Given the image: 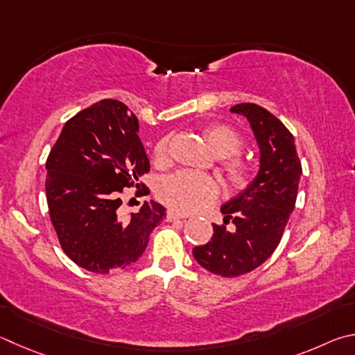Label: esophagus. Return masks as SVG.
<instances>
[{
	"label": "esophagus",
	"mask_w": 355,
	"mask_h": 355,
	"mask_svg": "<svg viewBox=\"0 0 355 355\" xmlns=\"http://www.w3.org/2000/svg\"><path fill=\"white\" fill-rule=\"evenodd\" d=\"M181 218H185V215H181L178 212H174V210H170V212L166 214V220L168 221H174V220H181Z\"/></svg>",
	"instance_id": "1"
}]
</instances>
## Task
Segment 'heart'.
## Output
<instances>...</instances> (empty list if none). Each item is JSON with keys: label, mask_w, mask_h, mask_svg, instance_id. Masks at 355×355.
<instances>
[{"label": "heart", "mask_w": 355, "mask_h": 355, "mask_svg": "<svg viewBox=\"0 0 355 355\" xmlns=\"http://www.w3.org/2000/svg\"><path fill=\"white\" fill-rule=\"evenodd\" d=\"M206 141L212 151L220 157H232L243 148L240 134L226 124H215L204 132ZM168 153V139L164 137L155 143L154 154L159 160L165 159ZM229 181L235 189H246L254 174L246 164L232 160L226 165ZM218 182L212 176L195 171H178L165 178L159 187V198L168 207L176 212L191 214L210 206L218 198Z\"/></svg>", "instance_id": "1"}]
</instances>
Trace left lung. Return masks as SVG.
<instances>
[{"instance_id":"left-lung-1","label":"left lung","mask_w":355,"mask_h":355,"mask_svg":"<svg viewBox=\"0 0 355 355\" xmlns=\"http://www.w3.org/2000/svg\"><path fill=\"white\" fill-rule=\"evenodd\" d=\"M231 112L250 121L260 166L254 181L221 206L225 225H214L212 239L193 248L196 262L223 277L246 275L275 252L295 209L302 174L293 135L279 118L252 103L234 105ZM229 220L236 225L232 232L225 227Z\"/></svg>"}]
</instances>
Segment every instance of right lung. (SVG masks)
I'll list each match as a JSON object with an SVG mask.
<instances>
[{"label": "right lung", "instance_id": "add662e5", "mask_svg": "<svg viewBox=\"0 0 355 355\" xmlns=\"http://www.w3.org/2000/svg\"><path fill=\"white\" fill-rule=\"evenodd\" d=\"M49 218L62 250L99 275L124 270L145 252L165 207L145 201L137 214L118 212L123 189H139L149 160L139 120L128 105L103 99L65 123L46 159Z\"/></svg>", "mask_w": 355, "mask_h": 355}]
</instances>
